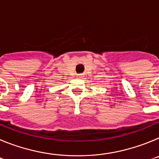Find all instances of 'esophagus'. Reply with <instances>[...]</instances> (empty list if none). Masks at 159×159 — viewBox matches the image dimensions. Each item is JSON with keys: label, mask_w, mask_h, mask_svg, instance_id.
I'll use <instances>...</instances> for the list:
<instances>
[{"label": "esophagus", "mask_w": 159, "mask_h": 159, "mask_svg": "<svg viewBox=\"0 0 159 159\" xmlns=\"http://www.w3.org/2000/svg\"><path fill=\"white\" fill-rule=\"evenodd\" d=\"M77 76H78L79 78H82L83 75H77Z\"/></svg>", "instance_id": "obj_1"}]
</instances>
